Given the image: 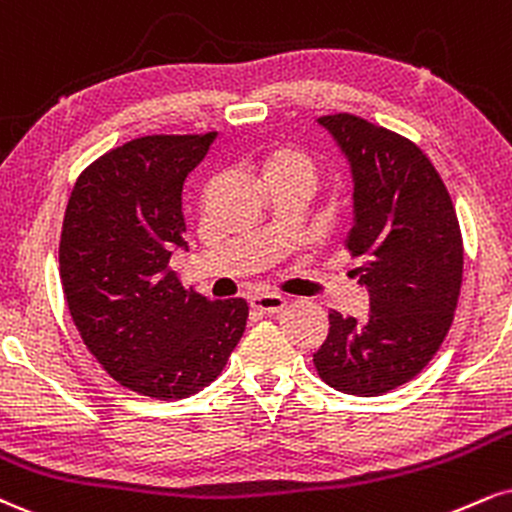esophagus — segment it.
Instances as JSON below:
<instances>
[{"mask_svg":"<svg viewBox=\"0 0 512 512\" xmlns=\"http://www.w3.org/2000/svg\"><path fill=\"white\" fill-rule=\"evenodd\" d=\"M288 300L281 298V295L274 293H260L255 298H250V307L257 312H264V315H274V312H281L286 307Z\"/></svg>","mask_w":512,"mask_h":512,"instance_id":"obj_1","label":"esophagus"}]
</instances>
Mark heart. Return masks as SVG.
Returning a JSON list of instances; mask_svg holds the SVG:
<instances>
[{"label":"heart","instance_id":"1","mask_svg":"<svg viewBox=\"0 0 512 512\" xmlns=\"http://www.w3.org/2000/svg\"><path fill=\"white\" fill-rule=\"evenodd\" d=\"M264 181L274 176H300L315 181V159L298 145H279L269 150L260 162Z\"/></svg>","mask_w":512,"mask_h":512}]
</instances>
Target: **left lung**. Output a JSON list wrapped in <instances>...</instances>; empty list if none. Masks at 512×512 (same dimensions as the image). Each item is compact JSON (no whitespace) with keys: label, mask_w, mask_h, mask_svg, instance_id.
Returning <instances> with one entry per match:
<instances>
[{"label":"left lung","mask_w":512,"mask_h":512,"mask_svg":"<svg viewBox=\"0 0 512 512\" xmlns=\"http://www.w3.org/2000/svg\"><path fill=\"white\" fill-rule=\"evenodd\" d=\"M353 171L346 248L369 293L365 319L329 312L317 374L350 396H381L429 365L451 329L463 236L439 171L412 140L355 114L319 116Z\"/></svg>","instance_id":"obj_1"}]
</instances>
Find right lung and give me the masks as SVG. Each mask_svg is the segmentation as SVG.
Listing matches in <instances>:
<instances>
[{"label": "right lung", "mask_w": 512, "mask_h": 512, "mask_svg": "<svg viewBox=\"0 0 512 512\" xmlns=\"http://www.w3.org/2000/svg\"><path fill=\"white\" fill-rule=\"evenodd\" d=\"M217 133L145 135L78 176L64 214L59 276L80 338L140 396L188 398L219 377L248 322L243 298L207 300L171 272L186 248L183 181Z\"/></svg>", "instance_id": "add662e5"}]
</instances>
